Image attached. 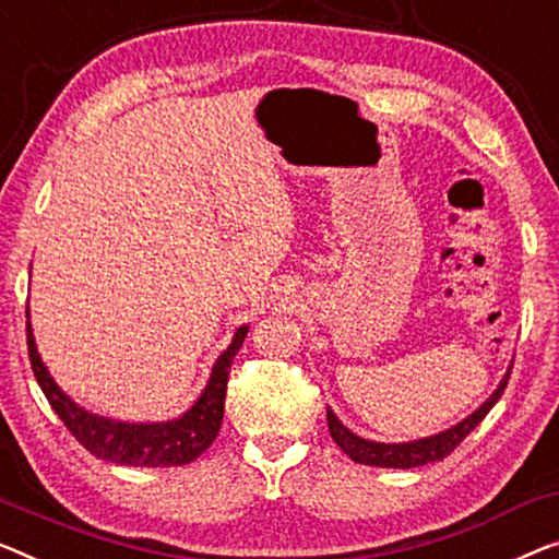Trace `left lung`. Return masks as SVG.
<instances>
[{
    "label": "left lung",
    "mask_w": 559,
    "mask_h": 559,
    "mask_svg": "<svg viewBox=\"0 0 559 559\" xmlns=\"http://www.w3.org/2000/svg\"><path fill=\"white\" fill-rule=\"evenodd\" d=\"M510 373H512V366H510V371L504 373V379L499 381L495 394L489 396L477 412L466 416V419H462L456 427L439 431V435H435V437L404 441V444H381V441H369V439L356 437L354 431H348L344 424L338 421L336 414L326 409L329 431H331L333 441L344 449V454H348L354 462H359V464L391 466V469H414V466L439 462V460H444V456L452 454L454 449L462 444L464 437L469 435V431L477 427V424L489 414V409H492V406L499 402V396H502V391L507 389V381H510Z\"/></svg>",
    "instance_id": "1"
}]
</instances>
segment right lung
Here are the masks:
<instances>
[{
  "label": "right lung",
  "instance_id": "1",
  "mask_svg": "<svg viewBox=\"0 0 559 559\" xmlns=\"http://www.w3.org/2000/svg\"><path fill=\"white\" fill-rule=\"evenodd\" d=\"M246 333L248 326H240L236 331L230 346L215 361L203 394L198 396V402L180 419L160 424H128L85 412L55 384V379L49 377L47 366L41 364L37 354L27 311L29 364L37 377L39 389L45 391L49 406H52L57 416L64 421V427L72 431V437L90 454L128 466H182L198 460L213 444V439L218 437L223 424V409H226V389L233 356L243 346Z\"/></svg>",
  "mask_w": 559,
  "mask_h": 559
}]
</instances>
